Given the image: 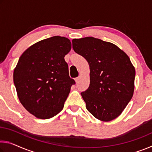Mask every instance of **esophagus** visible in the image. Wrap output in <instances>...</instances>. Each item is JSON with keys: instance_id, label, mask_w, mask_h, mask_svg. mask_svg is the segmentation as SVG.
I'll return each mask as SVG.
<instances>
[{"instance_id": "esophagus-1", "label": "esophagus", "mask_w": 152, "mask_h": 152, "mask_svg": "<svg viewBox=\"0 0 152 152\" xmlns=\"http://www.w3.org/2000/svg\"><path fill=\"white\" fill-rule=\"evenodd\" d=\"M79 81H80V77H77V78H75V82H76V83H78Z\"/></svg>"}]
</instances>
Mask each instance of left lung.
Wrapping results in <instances>:
<instances>
[{"label":"left lung","mask_w":152,"mask_h":152,"mask_svg":"<svg viewBox=\"0 0 152 152\" xmlns=\"http://www.w3.org/2000/svg\"><path fill=\"white\" fill-rule=\"evenodd\" d=\"M72 48L90 66V86L81 92L87 110L102 121L116 119L134 92L135 70L129 56L113 43L92 37L72 39Z\"/></svg>","instance_id":"8db88e82"}]
</instances>
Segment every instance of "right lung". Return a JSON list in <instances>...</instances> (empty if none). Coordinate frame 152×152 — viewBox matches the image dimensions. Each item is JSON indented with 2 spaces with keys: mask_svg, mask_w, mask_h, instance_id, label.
Returning <instances> with one entry per match:
<instances>
[{
  "mask_svg": "<svg viewBox=\"0 0 152 152\" xmlns=\"http://www.w3.org/2000/svg\"><path fill=\"white\" fill-rule=\"evenodd\" d=\"M71 48L68 38L54 36L30 46L19 58L13 72L17 96L25 109L38 119L58 114L75 84L64 60Z\"/></svg>",
  "mask_w": 152,
  "mask_h": 152,
  "instance_id": "obj_1",
  "label": "right lung"
}]
</instances>
